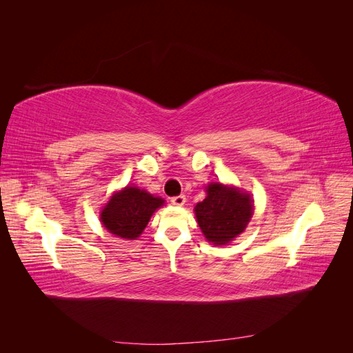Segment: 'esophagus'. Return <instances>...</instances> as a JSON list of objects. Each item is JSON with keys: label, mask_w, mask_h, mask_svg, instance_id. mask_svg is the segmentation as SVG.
I'll return each mask as SVG.
<instances>
[{"label": "esophagus", "mask_w": 353, "mask_h": 353, "mask_svg": "<svg viewBox=\"0 0 353 353\" xmlns=\"http://www.w3.org/2000/svg\"><path fill=\"white\" fill-rule=\"evenodd\" d=\"M170 201H172V205H175V206H184V203H185V196H183V194L175 196V197L170 199Z\"/></svg>", "instance_id": "34e87169"}]
</instances>
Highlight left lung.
<instances>
[{"label":"left lung","instance_id":"left-lung-1","mask_svg":"<svg viewBox=\"0 0 353 353\" xmlns=\"http://www.w3.org/2000/svg\"><path fill=\"white\" fill-rule=\"evenodd\" d=\"M197 223L209 243L223 245L232 241L245 230L253 215V203L249 193L210 183L206 199L194 208Z\"/></svg>","mask_w":353,"mask_h":353}]
</instances>
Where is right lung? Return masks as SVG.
<instances>
[{
	"label": "right lung",
	"mask_w": 353,
	"mask_h": 353,
	"mask_svg": "<svg viewBox=\"0 0 353 353\" xmlns=\"http://www.w3.org/2000/svg\"><path fill=\"white\" fill-rule=\"evenodd\" d=\"M163 205V199L154 197L138 187L126 185L110 197L100 213V221L116 237L135 240L140 237L156 209Z\"/></svg>",
	"instance_id": "1"
}]
</instances>
